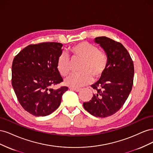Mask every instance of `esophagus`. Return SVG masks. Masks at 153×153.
Returning <instances> with one entry per match:
<instances>
[{"instance_id": "1", "label": "esophagus", "mask_w": 153, "mask_h": 153, "mask_svg": "<svg viewBox=\"0 0 153 153\" xmlns=\"http://www.w3.org/2000/svg\"><path fill=\"white\" fill-rule=\"evenodd\" d=\"M69 89L70 90H72V91H76V92H80L81 89H80V88H76V87H69Z\"/></svg>"}]
</instances>
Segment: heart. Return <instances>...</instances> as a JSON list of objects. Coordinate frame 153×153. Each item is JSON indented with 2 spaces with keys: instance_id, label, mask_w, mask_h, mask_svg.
I'll use <instances>...</instances> for the list:
<instances>
[{
  "instance_id": "b5f03b06",
  "label": "heart",
  "mask_w": 153,
  "mask_h": 153,
  "mask_svg": "<svg viewBox=\"0 0 153 153\" xmlns=\"http://www.w3.org/2000/svg\"><path fill=\"white\" fill-rule=\"evenodd\" d=\"M73 58L82 60L78 73L72 74L64 80V84L73 87H79L91 84L103 75L108 66L106 54L98 49L96 46L87 41H82L69 48ZM57 69L62 76H66L71 71L70 60L68 55L62 53L57 61Z\"/></svg>"
}]
</instances>
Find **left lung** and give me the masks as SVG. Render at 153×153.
<instances>
[{
	"mask_svg": "<svg viewBox=\"0 0 153 153\" xmlns=\"http://www.w3.org/2000/svg\"><path fill=\"white\" fill-rule=\"evenodd\" d=\"M99 44L108 57L103 75L91 87L95 91L92 99L83 103L84 108L95 117L110 116L121 108L132 89L134 66L130 55L121 43L107 37H98Z\"/></svg>",
	"mask_w": 153,
	"mask_h": 153,
	"instance_id": "1",
	"label": "left lung"
}]
</instances>
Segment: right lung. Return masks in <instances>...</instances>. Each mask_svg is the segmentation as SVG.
I'll list each match as a JSON object with an SVG mask.
<instances>
[{
  "mask_svg": "<svg viewBox=\"0 0 153 153\" xmlns=\"http://www.w3.org/2000/svg\"><path fill=\"white\" fill-rule=\"evenodd\" d=\"M62 44L55 42L30 45L14 58L12 86L25 110L34 116H47L61 105L67 87H51L63 79L57 69Z\"/></svg>",
  "mask_w": 153,
  "mask_h": 153,
  "instance_id": "add662e5",
  "label": "right lung"
}]
</instances>
